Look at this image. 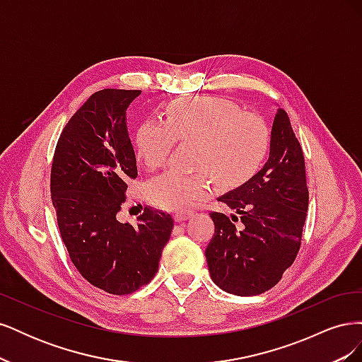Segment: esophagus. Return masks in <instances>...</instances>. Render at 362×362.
<instances>
[{
	"mask_svg": "<svg viewBox=\"0 0 362 362\" xmlns=\"http://www.w3.org/2000/svg\"><path fill=\"white\" fill-rule=\"evenodd\" d=\"M190 216H192L190 211H178V213H175V221L182 222V221H185V218H189Z\"/></svg>",
	"mask_w": 362,
	"mask_h": 362,
	"instance_id": "1",
	"label": "esophagus"
}]
</instances>
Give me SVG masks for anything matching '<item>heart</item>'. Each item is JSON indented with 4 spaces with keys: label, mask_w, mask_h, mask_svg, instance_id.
Here are the masks:
<instances>
[{
    "label": "heart",
    "mask_w": 362,
    "mask_h": 362,
    "mask_svg": "<svg viewBox=\"0 0 362 362\" xmlns=\"http://www.w3.org/2000/svg\"><path fill=\"white\" fill-rule=\"evenodd\" d=\"M177 141H193L192 173L168 170L146 184L152 204L161 208L193 206L221 185L246 181L270 148V129L264 119L223 98L199 96L170 105L166 120L148 119L137 129V156L149 169L168 160Z\"/></svg>",
    "instance_id": "heart-1"
}]
</instances>
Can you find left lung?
<instances>
[{
  "instance_id": "obj_1",
  "label": "left lung",
  "mask_w": 362,
  "mask_h": 362,
  "mask_svg": "<svg viewBox=\"0 0 362 362\" xmlns=\"http://www.w3.org/2000/svg\"><path fill=\"white\" fill-rule=\"evenodd\" d=\"M218 201L238 216L210 213L214 234L205 257L211 279L235 296L275 287L300 249L310 201L303 151L281 108L264 168Z\"/></svg>"
}]
</instances>
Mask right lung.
I'll list each match as a JSON object with an SVG mask.
<instances>
[{
	"instance_id": "1",
	"label": "right lung",
	"mask_w": 362,
	"mask_h": 362,
	"mask_svg": "<svg viewBox=\"0 0 362 362\" xmlns=\"http://www.w3.org/2000/svg\"><path fill=\"white\" fill-rule=\"evenodd\" d=\"M140 93L95 92L64 125L51 166V201L72 264L92 286L117 296L156 276L173 228L169 213L151 206L134 225L116 218L128 181L137 178L125 115Z\"/></svg>"
}]
</instances>
